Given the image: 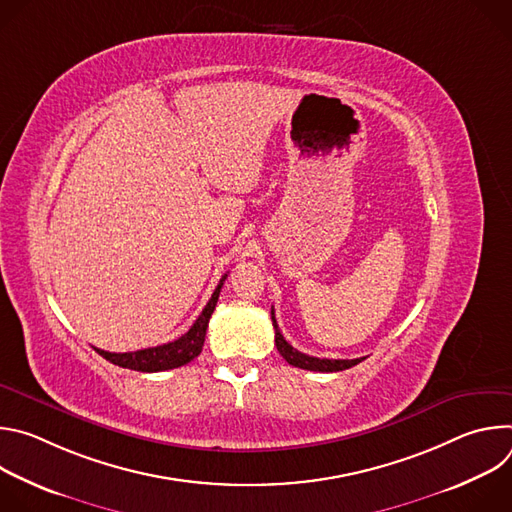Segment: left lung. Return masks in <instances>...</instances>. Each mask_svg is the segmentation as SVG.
<instances>
[{"label":"left lung","instance_id":"1","mask_svg":"<svg viewBox=\"0 0 512 512\" xmlns=\"http://www.w3.org/2000/svg\"><path fill=\"white\" fill-rule=\"evenodd\" d=\"M271 320H273V328H275V346L279 350V354L289 362L294 364V367L298 369H306V371H316V373H336V371H344V369H350L354 367V364H358L362 358H352V360H342V358H316V356H310V354H304L300 350H296L294 346H291L283 334L279 332L277 328V320H275V314H273V308H271Z\"/></svg>","mask_w":512,"mask_h":512}]
</instances>
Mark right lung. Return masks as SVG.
<instances>
[{"mask_svg": "<svg viewBox=\"0 0 512 512\" xmlns=\"http://www.w3.org/2000/svg\"><path fill=\"white\" fill-rule=\"evenodd\" d=\"M225 279H227V273L223 275L221 283L216 285L214 294L208 300V304L204 306L202 314L196 318V322L190 326V330L186 334H182L178 340L162 344V346H154V348L135 350V352H107L101 348H95V350L109 362L117 364V367L139 371V373H160V371H170V369L182 367V364H188L190 360H194L200 354V350L204 346L208 320L216 308L218 294H221V287H223Z\"/></svg>", "mask_w": 512, "mask_h": 512, "instance_id": "add662e5", "label": "right lung"}]
</instances>
